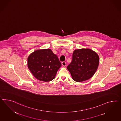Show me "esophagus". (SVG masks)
Here are the masks:
<instances>
[{
    "label": "esophagus",
    "instance_id": "34e87169",
    "mask_svg": "<svg viewBox=\"0 0 121 121\" xmlns=\"http://www.w3.org/2000/svg\"><path fill=\"white\" fill-rule=\"evenodd\" d=\"M62 64L63 66H66V63L65 62H62Z\"/></svg>",
    "mask_w": 121,
    "mask_h": 121
}]
</instances>
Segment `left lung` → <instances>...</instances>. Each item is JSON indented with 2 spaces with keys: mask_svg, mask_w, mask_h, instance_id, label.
Returning a JSON list of instances; mask_svg holds the SVG:
<instances>
[{
  "mask_svg": "<svg viewBox=\"0 0 121 121\" xmlns=\"http://www.w3.org/2000/svg\"><path fill=\"white\" fill-rule=\"evenodd\" d=\"M99 61L97 53L91 49H77L73 52L72 62L67 68L74 81L83 82L91 78L95 74Z\"/></svg>",
  "mask_w": 121,
  "mask_h": 121,
  "instance_id": "1",
  "label": "left lung"
}]
</instances>
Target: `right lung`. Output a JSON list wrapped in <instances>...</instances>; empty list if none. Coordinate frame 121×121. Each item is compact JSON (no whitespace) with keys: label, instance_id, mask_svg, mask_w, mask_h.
<instances>
[{"label":"right lung","instance_id":"1","mask_svg":"<svg viewBox=\"0 0 121 121\" xmlns=\"http://www.w3.org/2000/svg\"><path fill=\"white\" fill-rule=\"evenodd\" d=\"M60 66L61 63L58 57L51 49L36 50L31 54L28 58V68L39 81H52Z\"/></svg>","mask_w":121,"mask_h":121}]
</instances>
